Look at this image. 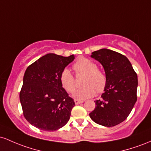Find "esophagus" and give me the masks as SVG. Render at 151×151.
I'll return each mask as SVG.
<instances>
[{
	"label": "esophagus",
	"mask_w": 151,
	"mask_h": 151,
	"mask_svg": "<svg viewBox=\"0 0 151 151\" xmlns=\"http://www.w3.org/2000/svg\"><path fill=\"white\" fill-rule=\"evenodd\" d=\"M74 102H75V104H81L84 102V101H80V100L75 99L74 100Z\"/></svg>",
	"instance_id": "34e87169"
}]
</instances>
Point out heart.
<instances>
[{
    "label": "heart",
    "instance_id": "heart-1",
    "mask_svg": "<svg viewBox=\"0 0 151 151\" xmlns=\"http://www.w3.org/2000/svg\"><path fill=\"white\" fill-rule=\"evenodd\" d=\"M73 70L78 74H85L83 79V87L77 89L73 96L77 99H86L105 89L107 78L103 71L97 68V65L92 60L85 58H79L73 65ZM60 81L62 87L68 93H72L76 89L75 78L68 69L62 71Z\"/></svg>",
    "mask_w": 151,
    "mask_h": 151
}]
</instances>
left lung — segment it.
I'll return each mask as SVG.
<instances>
[{
	"label": "left lung",
	"mask_w": 151,
	"mask_h": 151,
	"mask_svg": "<svg viewBox=\"0 0 151 151\" xmlns=\"http://www.w3.org/2000/svg\"><path fill=\"white\" fill-rule=\"evenodd\" d=\"M91 57L103 66L107 83L89 116L99 125H118L129 116L137 101V74L128 58L113 50L104 48L93 52Z\"/></svg>",
	"instance_id": "obj_1"
}]
</instances>
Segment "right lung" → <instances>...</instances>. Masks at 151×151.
<instances>
[{
    "mask_svg": "<svg viewBox=\"0 0 151 151\" xmlns=\"http://www.w3.org/2000/svg\"><path fill=\"white\" fill-rule=\"evenodd\" d=\"M74 59V55L63 57L47 54L27 68L20 101L24 116L31 125L54 131L70 120L75 104L62 86L60 75Z\"/></svg>",
    "mask_w": 151,
    "mask_h": 151,
    "instance_id": "1",
    "label": "right lung"
}]
</instances>
